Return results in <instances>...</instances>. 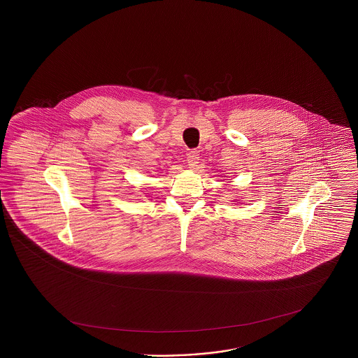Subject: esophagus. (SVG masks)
I'll return each instance as SVG.
<instances>
[{"mask_svg":"<svg viewBox=\"0 0 358 358\" xmlns=\"http://www.w3.org/2000/svg\"><path fill=\"white\" fill-rule=\"evenodd\" d=\"M187 164H189V168L190 169H195L196 166H198V163H199V153L196 150H192V151H189L187 153Z\"/></svg>","mask_w":358,"mask_h":358,"instance_id":"esophagus-1","label":"esophagus"}]
</instances>
